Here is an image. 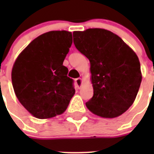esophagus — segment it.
I'll list each match as a JSON object with an SVG mask.
<instances>
[{
    "instance_id": "esophagus-1",
    "label": "esophagus",
    "mask_w": 154,
    "mask_h": 154,
    "mask_svg": "<svg viewBox=\"0 0 154 154\" xmlns=\"http://www.w3.org/2000/svg\"><path fill=\"white\" fill-rule=\"evenodd\" d=\"M75 83L77 85V86L79 87V89L81 88L82 85V79L81 78H78L75 79Z\"/></svg>"
}]
</instances>
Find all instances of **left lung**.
Returning <instances> with one entry per match:
<instances>
[{
    "instance_id": "left-lung-1",
    "label": "left lung",
    "mask_w": 154,
    "mask_h": 154,
    "mask_svg": "<svg viewBox=\"0 0 154 154\" xmlns=\"http://www.w3.org/2000/svg\"><path fill=\"white\" fill-rule=\"evenodd\" d=\"M74 44L90 62L93 96L85 103L103 118H115L133 105L142 81L137 54L121 38L103 28L73 32Z\"/></svg>"
}]
</instances>
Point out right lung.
I'll use <instances>...</instances> for the list:
<instances>
[{
	"mask_svg": "<svg viewBox=\"0 0 154 154\" xmlns=\"http://www.w3.org/2000/svg\"><path fill=\"white\" fill-rule=\"evenodd\" d=\"M72 44V32L51 31L34 39L14 63L11 80L17 99L38 119L65 112L75 94L63 65Z\"/></svg>",
	"mask_w": 154,
	"mask_h": 154,
	"instance_id": "add662e5",
	"label": "right lung"
}]
</instances>
